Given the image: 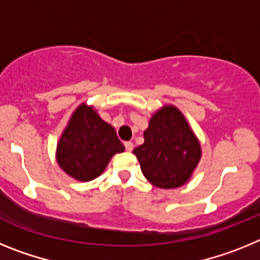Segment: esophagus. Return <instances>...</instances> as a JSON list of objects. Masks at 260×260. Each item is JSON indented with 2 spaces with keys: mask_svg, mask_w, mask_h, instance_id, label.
Masks as SVG:
<instances>
[{
  "mask_svg": "<svg viewBox=\"0 0 260 260\" xmlns=\"http://www.w3.org/2000/svg\"><path fill=\"white\" fill-rule=\"evenodd\" d=\"M125 148H126V151L132 152L133 148H134V144H133V142H125Z\"/></svg>",
  "mask_w": 260,
  "mask_h": 260,
  "instance_id": "34e87169",
  "label": "esophagus"
}]
</instances>
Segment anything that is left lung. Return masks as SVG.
Listing matches in <instances>:
<instances>
[{
	"instance_id": "obj_1",
	"label": "left lung",
	"mask_w": 260,
	"mask_h": 260,
	"mask_svg": "<svg viewBox=\"0 0 260 260\" xmlns=\"http://www.w3.org/2000/svg\"><path fill=\"white\" fill-rule=\"evenodd\" d=\"M144 143L134 148L144 177L161 189L180 187L201 160V144L183 114L168 105L150 119Z\"/></svg>"
}]
</instances>
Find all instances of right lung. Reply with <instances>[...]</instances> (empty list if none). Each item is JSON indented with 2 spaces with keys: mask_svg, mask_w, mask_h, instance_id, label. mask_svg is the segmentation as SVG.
<instances>
[{
  "mask_svg": "<svg viewBox=\"0 0 260 260\" xmlns=\"http://www.w3.org/2000/svg\"><path fill=\"white\" fill-rule=\"evenodd\" d=\"M123 150L116 130L92 108L80 105L61 135L57 161L75 180L91 181L104 172L114 153Z\"/></svg>",
  "mask_w": 260,
  "mask_h": 260,
  "instance_id": "right-lung-1",
  "label": "right lung"
}]
</instances>
